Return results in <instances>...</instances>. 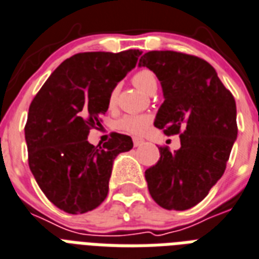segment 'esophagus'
I'll use <instances>...</instances> for the list:
<instances>
[{"instance_id":"obj_1","label":"esophagus","mask_w":259,"mask_h":259,"mask_svg":"<svg viewBox=\"0 0 259 259\" xmlns=\"http://www.w3.org/2000/svg\"><path fill=\"white\" fill-rule=\"evenodd\" d=\"M133 144H134V147H141L143 144H145V141H144L143 138L134 137V138H133Z\"/></svg>"}]
</instances>
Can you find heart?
Returning <instances> with one entry per match:
<instances>
[{
    "instance_id": "b5f03b06",
    "label": "heart",
    "mask_w": 259,
    "mask_h": 259,
    "mask_svg": "<svg viewBox=\"0 0 259 259\" xmlns=\"http://www.w3.org/2000/svg\"><path fill=\"white\" fill-rule=\"evenodd\" d=\"M132 81L138 90L143 91L145 94L149 92L152 87H156V77L155 74L148 70V69H141L137 72L132 78ZM116 96H118V88L114 87L110 94H108L107 103L108 107L112 108L115 106ZM152 123V116L147 114H127V115L121 116L115 122V129L123 133L132 134V136H141L148 130V127Z\"/></svg>"
}]
</instances>
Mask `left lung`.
<instances>
[{
    "label": "left lung",
    "instance_id": "1",
    "mask_svg": "<svg viewBox=\"0 0 259 259\" xmlns=\"http://www.w3.org/2000/svg\"><path fill=\"white\" fill-rule=\"evenodd\" d=\"M161 82L164 103L155 126L179 134L181 148L160 147L145 171L149 194L164 209L186 210L201 202L226 171L238 136L236 104L212 65L179 51H149L140 58Z\"/></svg>",
    "mask_w": 259,
    "mask_h": 259
}]
</instances>
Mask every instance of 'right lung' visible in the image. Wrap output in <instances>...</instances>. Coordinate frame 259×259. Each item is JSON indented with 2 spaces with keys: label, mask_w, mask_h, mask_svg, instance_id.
Instances as JSON below:
<instances>
[{
  "label": "right lung",
  "mask_w": 259,
  "mask_h": 259,
  "mask_svg": "<svg viewBox=\"0 0 259 259\" xmlns=\"http://www.w3.org/2000/svg\"><path fill=\"white\" fill-rule=\"evenodd\" d=\"M141 54L140 50L78 53L51 73L29 104L24 127L29 169L61 210L80 214L98 208L108 194L112 161L133 148L126 134L111 133L98 147L87 138L102 123L110 91Z\"/></svg>",
  "instance_id": "right-lung-1"
}]
</instances>
